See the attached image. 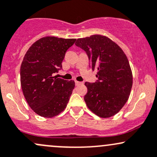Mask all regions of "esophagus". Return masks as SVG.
<instances>
[{
    "instance_id": "esophagus-1",
    "label": "esophagus",
    "mask_w": 157,
    "mask_h": 157,
    "mask_svg": "<svg viewBox=\"0 0 157 157\" xmlns=\"http://www.w3.org/2000/svg\"><path fill=\"white\" fill-rule=\"evenodd\" d=\"M75 85H81V84H82V82H78V81H75Z\"/></svg>"
}]
</instances>
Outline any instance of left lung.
Returning <instances> with one entry per match:
<instances>
[{"instance_id":"8db88e82","label":"left lung","mask_w":157,"mask_h":157,"mask_svg":"<svg viewBox=\"0 0 157 157\" xmlns=\"http://www.w3.org/2000/svg\"><path fill=\"white\" fill-rule=\"evenodd\" d=\"M75 45L86 52L90 68L98 71L95 82L85 84L87 107L99 117H112L125 105L130 94L132 75L129 60L118 45L101 35L78 39Z\"/></svg>"}]
</instances>
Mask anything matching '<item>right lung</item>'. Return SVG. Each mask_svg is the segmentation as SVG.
Segmentation results:
<instances>
[{"label":"right lung","instance_id":"right-lung-1","mask_svg":"<svg viewBox=\"0 0 157 157\" xmlns=\"http://www.w3.org/2000/svg\"><path fill=\"white\" fill-rule=\"evenodd\" d=\"M75 39L46 36L37 40L25 54L20 69L25 99L40 116L53 117L65 109L72 90L73 80L54 76L62 69V61Z\"/></svg>","mask_w":157,"mask_h":157}]
</instances>
